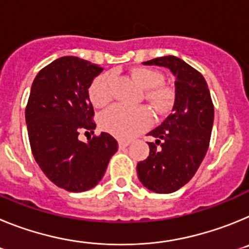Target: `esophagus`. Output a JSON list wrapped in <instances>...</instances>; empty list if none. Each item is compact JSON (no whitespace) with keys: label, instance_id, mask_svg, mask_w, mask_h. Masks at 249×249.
<instances>
[{"label":"esophagus","instance_id":"esophagus-1","mask_svg":"<svg viewBox=\"0 0 249 249\" xmlns=\"http://www.w3.org/2000/svg\"><path fill=\"white\" fill-rule=\"evenodd\" d=\"M129 141H118V146H120V148H124V147L129 146Z\"/></svg>","mask_w":249,"mask_h":249}]
</instances>
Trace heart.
<instances>
[{
  "label": "heart",
  "instance_id": "obj_1",
  "mask_svg": "<svg viewBox=\"0 0 249 249\" xmlns=\"http://www.w3.org/2000/svg\"><path fill=\"white\" fill-rule=\"evenodd\" d=\"M132 77L136 82L147 89L146 97L157 111L163 112L171 107L173 101L172 91L160 86L162 74L151 68L140 67L132 71ZM112 76L103 73L92 81L89 87V96L91 102L96 107H103L112 100L111 89ZM152 123V113L144 106L127 107L122 105H114L103 112L100 117L102 129L108 132L114 137L128 140L135 137Z\"/></svg>",
  "mask_w": 249,
  "mask_h": 249
}]
</instances>
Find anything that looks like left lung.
I'll return each mask as SVG.
<instances>
[{
	"mask_svg": "<svg viewBox=\"0 0 249 249\" xmlns=\"http://www.w3.org/2000/svg\"><path fill=\"white\" fill-rule=\"evenodd\" d=\"M143 65L168 68L176 94L172 113L148 133L156 142H148L149 156L138 162L137 175L152 192L172 193L191 181L206 156L214 107L204 77L181 58L158 57Z\"/></svg>",
	"mask_w": 249,
	"mask_h": 249,
	"instance_id": "left-lung-1",
	"label": "left lung"
}]
</instances>
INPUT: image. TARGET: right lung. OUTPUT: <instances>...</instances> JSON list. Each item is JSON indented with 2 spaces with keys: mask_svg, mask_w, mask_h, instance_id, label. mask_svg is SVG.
<instances>
[{
  "mask_svg": "<svg viewBox=\"0 0 249 249\" xmlns=\"http://www.w3.org/2000/svg\"><path fill=\"white\" fill-rule=\"evenodd\" d=\"M102 72L98 65L65 56L42 68L31 87L26 123L34 157L51 182L70 192H85L102 179L118 143L102 132L81 142L82 129L93 132L89 87Z\"/></svg>",
  "mask_w": 249,
  "mask_h": 249,
  "instance_id": "add662e5",
  "label": "right lung"
}]
</instances>
